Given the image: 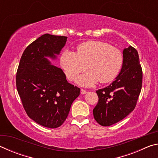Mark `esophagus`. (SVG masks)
<instances>
[{"label": "esophagus", "mask_w": 158, "mask_h": 158, "mask_svg": "<svg viewBox=\"0 0 158 158\" xmlns=\"http://www.w3.org/2000/svg\"><path fill=\"white\" fill-rule=\"evenodd\" d=\"M87 93V91L85 90H84V89H81V93L82 95H84V94H85V93Z\"/></svg>", "instance_id": "obj_1"}]
</instances>
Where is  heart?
<instances>
[{
	"label": "heart",
	"instance_id": "heart-1",
	"mask_svg": "<svg viewBox=\"0 0 158 158\" xmlns=\"http://www.w3.org/2000/svg\"><path fill=\"white\" fill-rule=\"evenodd\" d=\"M123 62L121 51L101 41H89L79 45L77 53L65 50L60 57V64L67 78L75 80L79 73L90 71L79 77L77 82L90 86L100 80V83L111 82L118 74Z\"/></svg>",
	"mask_w": 158,
	"mask_h": 158
}]
</instances>
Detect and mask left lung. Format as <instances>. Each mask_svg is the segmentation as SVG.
<instances>
[{"label": "left lung", "instance_id": "left-lung-1", "mask_svg": "<svg viewBox=\"0 0 158 158\" xmlns=\"http://www.w3.org/2000/svg\"><path fill=\"white\" fill-rule=\"evenodd\" d=\"M123 53V66L116 80L96 91L99 100L93 109V116L102 126H110L129 115L135 109L141 93L143 75L137 51L130 46Z\"/></svg>", "mask_w": 158, "mask_h": 158}]
</instances>
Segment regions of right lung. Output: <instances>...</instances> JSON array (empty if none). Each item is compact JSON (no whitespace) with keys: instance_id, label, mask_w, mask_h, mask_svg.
Here are the masks:
<instances>
[{"instance_id":"1","label":"right lung","mask_w":158,"mask_h":158,"mask_svg":"<svg viewBox=\"0 0 158 158\" xmlns=\"http://www.w3.org/2000/svg\"><path fill=\"white\" fill-rule=\"evenodd\" d=\"M65 36L44 34L26 48L16 75L17 89L28 116L37 123L56 128L65 121L80 89L69 84L62 69L46 57L56 58Z\"/></svg>"}]
</instances>
